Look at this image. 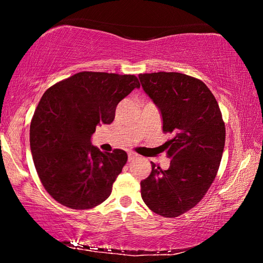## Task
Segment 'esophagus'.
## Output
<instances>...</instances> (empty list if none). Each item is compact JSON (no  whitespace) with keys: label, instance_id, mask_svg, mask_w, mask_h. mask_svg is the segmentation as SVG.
I'll return each mask as SVG.
<instances>
[{"label":"esophagus","instance_id":"1","mask_svg":"<svg viewBox=\"0 0 263 263\" xmlns=\"http://www.w3.org/2000/svg\"><path fill=\"white\" fill-rule=\"evenodd\" d=\"M127 157H128V161H133V160H136V159L139 158V155H138L135 152H128Z\"/></svg>","mask_w":263,"mask_h":263}]
</instances>
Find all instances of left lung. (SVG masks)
<instances>
[{
  "mask_svg": "<svg viewBox=\"0 0 263 263\" xmlns=\"http://www.w3.org/2000/svg\"><path fill=\"white\" fill-rule=\"evenodd\" d=\"M141 86L162 116V145L171 166L152 162L140 182L141 197L154 213L167 218L189 211L204 197L219 169L225 124L217 101L201 80L175 72L139 75Z\"/></svg>",
  "mask_w": 263,
  "mask_h": 263,
  "instance_id": "1",
  "label": "left lung"
}]
</instances>
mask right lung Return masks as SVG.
I'll use <instances>...</instances> for the list:
<instances>
[{"label": "right lung", "mask_w": 263, "mask_h": 263, "mask_svg": "<svg viewBox=\"0 0 263 263\" xmlns=\"http://www.w3.org/2000/svg\"><path fill=\"white\" fill-rule=\"evenodd\" d=\"M136 75L80 72L44 92L30 125V146L44 188L62 205L87 210L103 203L127 161L123 149L103 153L90 138L115 119Z\"/></svg>", "instance_id": "1"}]
</instances>
